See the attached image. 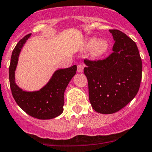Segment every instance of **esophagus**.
<instances>
[{
	"instance_id": "obj_1",
	"label": "esophagus",
	"mask_w": 152,
	"mask_h": 152,
	"mask_svg": "<svg viewBox=\"0 0 152 152\" xmlns=\"http://www.w3.org/2000/svg\"><path fill=\"white\" fill-rule=\"evenodd\" d=\"M84 65H82V64H77V72H84Z\"/></svg>"
}]
</instances>
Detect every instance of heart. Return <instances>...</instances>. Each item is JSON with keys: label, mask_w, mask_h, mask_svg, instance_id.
<instances>
[{"label": "heart", "mask_w": 152, "mask_h": 152, "mask_svg": "<svg viewBox=\"0 0 152 152\" xmlns=\"http://www.w3.org/2000/svg\"><path fill=\"white\" fill-rule=\"evenodd\" d=\"M109 42L105 39L98 40L96 37H90L84 45V50H91V56L94 58H100L105 55L109 49Z\"/></svg>", "instance_id": "obj_1"}]
</instances>
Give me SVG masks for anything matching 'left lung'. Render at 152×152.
<instances>
[{"label":"left lung","mask_w":152,"mask_h":152,"mask_svg":"<svg viewBox=\"0 0 152 152\" xmlns=\"http://www.w3.org/2000/svg\"><path fill=\"white\" fill-rule=\"evenodd\" d=\"M110 32L115 41L112 54L103 60L84 61L90 102L102 114L126 107L136 96L142 80V63L135 42L121 31Z\"/></svg>","instance_id":"left-lung-1"}]
</instances>
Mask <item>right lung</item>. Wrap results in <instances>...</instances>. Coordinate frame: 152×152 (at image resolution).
<instances>
[{
	"label": "right lung",
	"mask_w": 152,
	"mask_h": 152,
	"mask_svg": "<svg viewBox=\"0 0 152 152\" xmlns=\"http://www.w3.org/2000/svg\"><path fill=\"white\" fill-rule=\"evenodd\" d=\"M30 36L28 34L20 40L12 52L9 68L12 95L17 105L29 116L39 119H53L62 113L64 91L76 74L77 65L56 71L48 83L39 91H23L16 84L15 71L21 50Z\"/></svg>",
	"instance_id": "1"
}]
</instances>
